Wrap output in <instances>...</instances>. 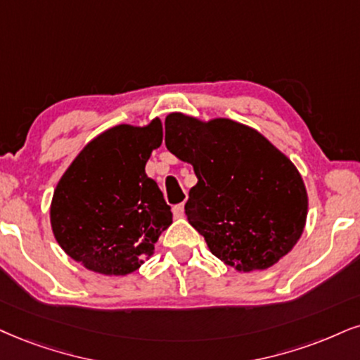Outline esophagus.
<instances>
[{"label":"esophagus","mask_w":360,"mask_h":360,"mask_svg":"<svg viewBox=\"0 0 360 360\" xmlns=\"http://www.w3.org/2000/svg\"><path fill=\"white\" fill-rule=\"evenodd\" d=\"M172 210H173V217H175V219H181V217H184V212H185V205L184 203H179V205L173 207Z\"/></svg>","instance_id":"obj_1"}]
</instances>
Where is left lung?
<instances>
[{
  "label": "left lung",
  "mask_w": 360,
  "mask_h": 360,
  "mask_svg": "<svg viewBox=\"0 0 360 360\" xmlns=\"http://www.w3.org/2000/svg\"><path fill=\"white\" fill-rule=\"evenodd\" d=\"M165 145L193 167L185 214L217 259L238 272L265 270L304 232L309 198L294 163L262 133L229 118H165Z\"/></svg>",
  "instance_id": "left-lung-1"
}]
</instances>
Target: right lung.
<instances>
[{
    "mask_svg": "<svg viewBox=\"0 0 360 360\" xmlns=\"http://www.w3.org/2000/svg\"><path fill=\"white\" fill-rule=\"evenodd\" d=\"M162 140L158 118L146 127L117 125L93 139L58 181L50 207L53 235L91 272H135L172 225L170 207L145 173Z\"/></svg>",
    "mask_w": 360,
    "mask_h": 360,
    "instance_id": "right-lung-1",
    "label": "right lung"
}]
</instances>
